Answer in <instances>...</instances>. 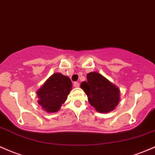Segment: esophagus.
I'll return each instance as SVG.
<instances>
[{
  "label": "esophagus",
  "mask_w": 155,
  "mask_h": 155,
  "mask_svg": "<svg viewBox=\"0 0 155 155\" xmlns=\"http://www.w3.org/2000/svg\"><path fill=\"white\" fill-rule=\"evenodd\" d=\"M74 86L75 87H79V82H76V81H74Z\"/></svg>",
  "instance_id": "esophagus-1"
}]
</instances>
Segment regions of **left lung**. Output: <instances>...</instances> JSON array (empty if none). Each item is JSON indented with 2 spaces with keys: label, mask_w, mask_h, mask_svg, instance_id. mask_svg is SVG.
<instances>
[{
  "label": "left lung",
  "mask_w": 155,
  "mask_h": 155,
  "mask_svg": "<svg viewBox=\"0 0 155 155\" xmlns=\"http://www.w3.org/2000/svg\"><path fill=\"white\" fill-rule=\"evenodd\" d=\"M88 101L100 113H108L115 109L120 101V91L102 75L91 72L87 75V81L81 84Z\"/></svg>",
  "instance_id": "left-lung-1"
}]
</instances>
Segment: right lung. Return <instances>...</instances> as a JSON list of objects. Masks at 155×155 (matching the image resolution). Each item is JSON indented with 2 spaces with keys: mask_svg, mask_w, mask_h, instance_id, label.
Segmentation results:
<instances>
[{
  "mask_svg": "<svg viewBox=\"0 0 155 155\" xmlns=\"http://www.w3.org/2000/svg\"><path fill=\"white\" fill-rule=\"evenodd\" d=\"M72 89V83L62 74H53L37 91L38 104L48 113L58 111Z\"/></svg>",
  "mask_w": 155,
  "mask_h": 155,
  "instance_id": "right-lung-1",
  "label": "right lung"
}]
</instances>
